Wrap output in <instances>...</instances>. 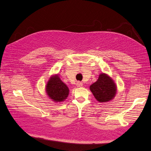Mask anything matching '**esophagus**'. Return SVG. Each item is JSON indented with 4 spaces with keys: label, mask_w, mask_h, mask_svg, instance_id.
<instances>
[{
    "label": "esophagus",
    "mask_w": 151,
    "mask_h": 151,
    "mask_svg": "<svg viewBox=\"0 0 151 151\" xmlns=\"http://www.w3.org/2000/svg\"><path fill=\"white\" fill-rule=\"evenodd\" d=\"M76 86H77V87H82L83 83L80 82V81H78V82H77V83H76Z\"/></svg>",
    "instance_id": "obj_1"
}]
</instances>
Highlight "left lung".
<instances>
[{
    "label": "left lung",
    "instance_id": "obj_1",
    "mask_svg": "<svg viewBox=\"0 0 151 151\" xmlns=\"http://www.w3.org/2000/svg\"><path fill=\"white\" fill-rule=\"evenodd\" d=\"M96 100L100 103L109 102L114 99L117 93V86L114 81L105 73H101L95 83L89 86Z\"/></svg>",
    "mask_w": 151,
    "mask_h": 151
}]
</instances>
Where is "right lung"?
I'll return each mask as SVG.
<instances>
[{
	"label": "right lung",
	"mask_w": 151,
	"mask_h": 151,
	"mask_svg": "<svg viewBox=\"0 0 151 151\" xmlns=\"http://www.w3.org/2000/svg\"><path fill=\"white\" fill-rule=\"evenodd\" d=\"M46 93L49 99L53 101L63 102L68 96L69 89L57 74L52 75L47 81Z\"/></svg>",
	"instance_id": "add662e5"
}]
</instances>
